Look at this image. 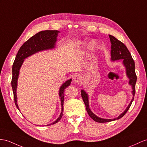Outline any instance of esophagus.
<instances>
[{
	"instance_id": "1",
	"label": "esophagus",
	"mask_w": 147,
	"mask_h": 147,
	"mask_svg": "<svg viewBox=\"0 0 147 147\" xmlns=\"http://www.w3.org/2000/svg\"><path fill=\"white\" fill-rule=\"evenodd\" d=\"M74 82H76V83H80L82 82V77L78 74L75 75L74 77Z\"/></svg>"
}]
</instances>
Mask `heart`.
Here are the masks:
<instances>
[{
    "label": "heart",
    "instance_id": "heart-1",
    "mask_svg": "<svg viewBox=\"0 0 147 147\" xmlns=\"http://www.w3.org/2000/svg\"><path fill=\"white\" fill-rule=\"evenodd\" d=\"M91 44H92L93 45V44H94V42H91Z\"/></svg>",
    "mask_w": 147,
    "mask_h": 147
}]
</instances>
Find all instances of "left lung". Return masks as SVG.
Wrapping results in <instances>:
<instances>
[{"label": "left lung", "instance_id": "8db88e82", "mask_svg": "<svg viewBox=\"0 0 147 147\" xmlns=\"http://www.w3.org/2000/svg\"><path fill=\"white\" fill-rule=\"evenodd\" d=\"M110 40L111 42V60L112 62L116 61L119 60H123V65L125 68L126 70V75L127 77L129 79V84L131 86L132 91L131 94L133 95V97L131 100V101L129 103V105L124 110V112L121 113L119 116H118L117 118L112 119H102V118L96 116L92 112V110L89 107V101H88V95L86 93L84 90H81V95L82 99H83L84 102L86 107V110L92 119L94 121L98 123H105L109 122V121H114L116 120H119L121 119V117L125 115V114L127 112V111L130 107L132 102L134 101V96L135 94V84L137 82V76H136L135 71V62L134 59H132V57L130 54V53L128 51L127 47L125 46L122 42L117 39L115 37L112 35H109Z\"/></svg>", "mask_w": 147, "mask_h": 147}]
</instances>
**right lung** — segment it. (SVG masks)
Wrapping results in <instances>:
<instances>
[{
	"instance_id": "add662e5",
	"label": "right lung",
	"mask_w": 147,
	"mask_h": 147,
	"mask_svg": "<svg viewBox=\"0 0 147 147\" xmlns=\"http://www.w3.org/2000/svg\"><path fill=\"white\" fill-rule=\"evenodd\" d=\"M59 33H60V32L58 30H44L39 32L25 42L20 47V49L18 51L12 65V78L11 85L13 90L14 102H15L17 108L19 111L20 109L18 106L17 100V81L19 76L20 69L22 65L24 60L32 55L35 54V53L54 49L55 47V44L57 40V37L58 36ZM71 82V78L64 82L60 87L59 94L60 98V102H61L62 112L55 121L47 125L55 124L61 119L63 111L64 90L70 85Z\"/></svg>"
}]
</instances>
